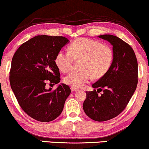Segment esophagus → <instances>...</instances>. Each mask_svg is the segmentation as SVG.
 I'll use <instances>...</instances> for the list:
<instances>
[{"instance_id": "1", "label": "esophagus", "mask_w": 149, "mask_h": 149, "mask_svg": "<svg viewBox=\"0 0 149 149\" xmlns=\"http://www.w3.org/2000/svg\"><path fill=\"white\" fill-rule=\"evenodd\" d=\"M71 91H72V92H75L77 91V89L76 88H74V87H71Z\"/></svg>"}]
</instances>
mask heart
<instances>
[{"label":"heart","mask_w":149,"mask_h":149,"mask_svg":"<svg viewBox=\"0 0 149 149\" xmlns=\"http://www.w3.org/2000/svg\"><path fill=\"white\" fill-rule=\"evenodd\" d=\"M79 61V72H72L65 77L64 81L74 88H81L94 77L99 78L111 66L113 52L107 45L89 38H78L71 44L69 52L58 51L54 62L61 72L67 73L72 68L74 60Z\"/></svg>","instance_id":"1"}]
</instances>
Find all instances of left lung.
Returning <instances> with one entry per match:
<instances>
[{"label": "left lung", "mask_w": 149, "mask_h": 149, "mask_svg": "<svg viewBox=\"0 0 149 149\" xmlns=\"http://www.w3.org/2000/svg\"><path fill=\"white\" fill-rule=\"evenodd\" d=\"M98 38L113 46V60L108 72L92 86L95 90L86 93L83 109L93 120L104 121L120 114L134 93L138 62L132 48L119 38L111 34ZM100 91L101 95L98 94Z\"/></svg>", "instance_id": "left-lung-1"}]
</instances>
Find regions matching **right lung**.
I'll return each mask as SVG.
<instances>
[{"mask_svg":"<svg viewBox=\"0 0 149 149\" xmlns=\"http://www.w3.org/2000/svg\"><path fill=\"white\" fill-rule=\"evenodd\" d=\"M70 42L63 36L40 35L22 44L13 56L10 84L23 110L36 120L49 122L60 116L70 88L61 84L56 89L46 88L47 81L60 82L54 62L61 48Z\"/></svg>","mask_w":149,"mask_h":149,"instance_id":"add662e5","label":"right lung"}]
</instances>
